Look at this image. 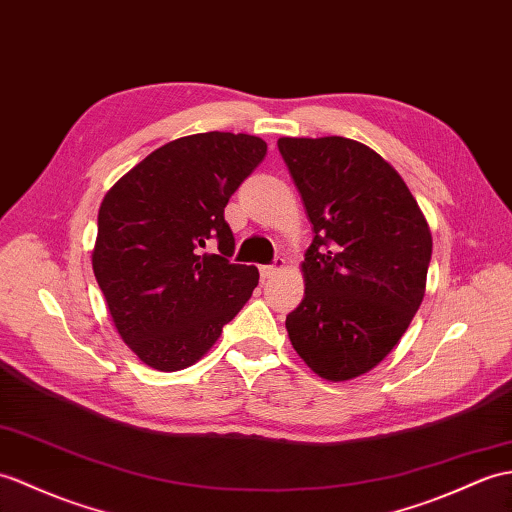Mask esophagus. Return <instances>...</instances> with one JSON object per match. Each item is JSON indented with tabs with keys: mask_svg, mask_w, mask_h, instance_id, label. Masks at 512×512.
I'll return each mask as SVG.
<instances>
[{
	"mask_svg": "<svg viewBox=\"0 0 512 512\" xmlns=\"http://www.w3.org/2000/svg\"><path fill=\"white\" fill-rule=\"evenodd\" d=\"M283 266H285V261H283V259H277L275 264H270V266H261V277H264V279L275 277L279 270H283Z\"/></svg>",
	"mask_w": 512,
	"mask_h": 512,
	"instance_id": "34e87169",
	"label": "esophagus"
}]
</instances>
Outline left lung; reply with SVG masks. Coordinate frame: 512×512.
Masks as SVG:
<instances>
[{
	"label": "left lung",
	"instance_id": "8db88e82",
	"mask_svg": "<svg viewBox=\"0 0 512 512\" xmlns=\"http://www.w3.org/2000/svg\"><path fill=\"white\" fill-rule=\"evenodd\" d=\"M277 146L314 227L305 296L285 329L314 373L347 382L406 334L425 294L432 233L397 170L360 141L281 137Z\"/></svg>",
	"mask_w": 512,
	"mask_h": 512
}]
</instances>
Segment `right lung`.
Listing matches in <instances>:
<instances>
[{
  "mask_svg": "<svg viewBox=\"0 0 512 512\" xmlns=\"http://www.w3.org/2000/svg\"><path fill=\"white\" fill-rule=\"evenodd\" d=\"M266 148L218 130L174 139L102 200L93 275L122 340L157 371L198 362L257 288V268L229 259L235 237L224 207ZM207 243L219 253L205 254Z\"/></svg>",
  "mask_w": 512,
  "mask_h": 512,
  "instance_id": "1",
  "label": "right lung"
}]
</instances>
